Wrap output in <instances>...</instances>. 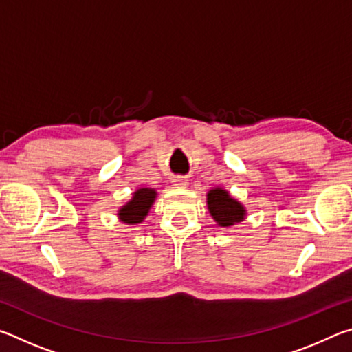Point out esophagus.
<instances>
[{
	"label": "esophagus",
	"instance_id": "1",
	"mask_svg": "<svg viewBox=\"0 0 352 352\" xmlns=\"http://www.w3.org/2000/svg\"><path fill=\"white\" fill-rule=\"evenodd\" d=\"M172 183H174V186H177V188H184V186H186L188 180H186V177L177 175V177L172 178Z\"/></svg>",
	"mask_w": 352,
	"mask_h": 352
}]
</instances>
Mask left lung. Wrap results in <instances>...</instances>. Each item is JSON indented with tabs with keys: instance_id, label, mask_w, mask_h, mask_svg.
Wrapping results in <instances>:
<instances>
[{
	"instance_id": "obj_1",
	"label": "left lung",
	"mask_w": 352,
	"mask_h": 352,
	"mask_svg": "<svg viewBox=\"0 0 352 352\" xmlns=\"http://www.w3.org/2000/svg\"><path fill=\"white\" fill-rule=\"evenodd\" d=\"M208 208L220 226H231L243 220L245 210L239 201L231 199L225 189H212L208 194Z\"/></svg>"
}]
</instances>
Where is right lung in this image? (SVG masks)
<instances>
[{"label":"right lung","mask_w":352,"mask_h":352,"mask_svg":"<svg viewBox=\"0 0 352 352\" xmlns=\"http://www.w3.org/2000/svg\"><path fill=\"white\" fill-rule=\"evenodd\" d=\"M155 195H157V192L151 188L138 189L133 194V199L130 200L126 206H122L121 210H119V219H121L124 223L130 225L141 223L142 219L147 216L148 210H151Z\"/></svg>","instance_id":"1"}]
</instances>
